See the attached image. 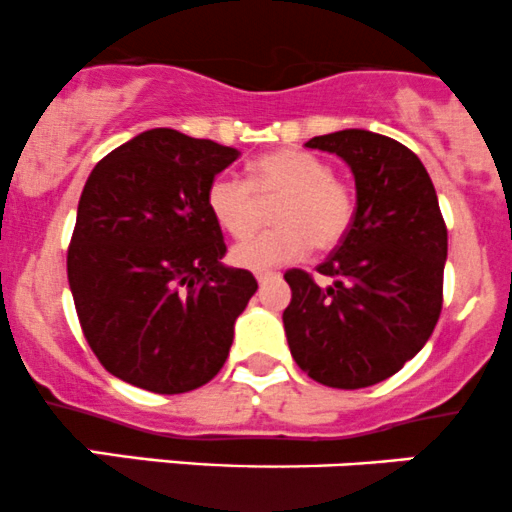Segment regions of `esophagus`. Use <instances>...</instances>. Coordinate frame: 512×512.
<instances>
[{"instance_id":"esophagus-1","label":"esophagus","mask_w":512,"mask_h":512,"mask_svg":"<svg viewBox=\"0 0 512 512\" xmlns=\"http://www.w3.org/2000/svg\"><path fill=\"white\" fill-rule=\"evenodd\" d=\"M276 278H280V276H278V273H273V271H258V273H256L258 285L268 283V280H276Z\"/></svg>"}]
</instances>
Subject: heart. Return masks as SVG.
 Segmentation results:
<instances>
[{
	"instance_id": "obj_1",
	"label": "heart",
	"mask_w": 512,
	"mask_h": 512,
	"mask_svg": "<svg viewBox=\"0 0 512 512\" xmlns=\"http://www.w3.org/2000/svg\"><path fill=\"white\" fill-rule=\"evenodd\" d=\"M274 208L276 230L241 241L232 261L249 271H268L298 261L315 246L332 251L349 234L356 195L349 183L332 175V166L302 148H280L256 158L249 180L236 173L214 175L207 185V210L227 234L243 239L260 223L262 205Z\"/></svg>"
}]
</instances>
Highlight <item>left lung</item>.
I'll return each mask as SVG.
<instances>
[{
	"instance_id": "left-lung-1",
	"label": "left lung",
	"mask_w": 512,
	"mask_h": 512,
	"mask_svg": "<svg viewBox=\"0 0 512 512\" xmlns=\"http://www.w3.org/2000/svg\"><path fill=\"white\" fill-rule=\"evenodd\" d=\"M354 173L356 214L342 244L317 266L320 285L285 271L290 354L312 381L366 388L398 373L427 344L442 312L447 227L437 192L408 146L366 129L315 136Z\"/></svg>"
}]
</instances>
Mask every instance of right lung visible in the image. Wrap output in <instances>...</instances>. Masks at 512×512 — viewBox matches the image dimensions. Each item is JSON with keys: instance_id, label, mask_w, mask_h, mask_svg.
Here are the masks:
<instances>
[{"instance_id": "obj_1", "label": "right lung", "mask_w": 512, "mask_h": 512, "mask_svg": "<svg viewBox=\"0 0 512 512\" xmlns=\"http://www.w3.org/2000/svg\"><path fill=\"white\" fill-rule=\"evenodd\" d=\"M236 158L210 139L151 129L107 153L82 188L70 293L90 349L131 386L188 393L227 361L258 283L222 263L207 185Z\"/></svg>"}]
</instances>
